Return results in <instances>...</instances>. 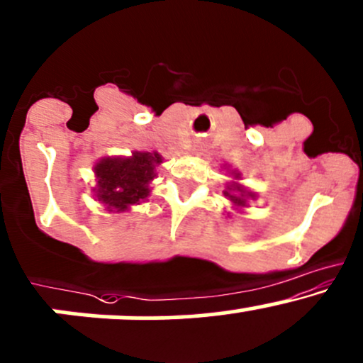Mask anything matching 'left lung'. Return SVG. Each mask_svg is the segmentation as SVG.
<instances>
[{"label": "left lung", "instance_id": "8db88e82", "mask_svg": "<svg viewBox=\"0 0 363 363\" xmlns=\"http://www.w3.org/2000/svg\"><path fill=\"white\" fill-rule=\"evenodd\" d=\"M238 177H240V174H235V179H238ZM224 196L230 198L236 207H245L247 198H254L255 194L247 191V189L240 184H230L228 186L226 191H224Z\"/></svg>", "mask_w": 363, "mask_h": 363}]
</instances>
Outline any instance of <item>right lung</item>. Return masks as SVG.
I'll use <instances>...</instances> for the list:
<instances>
[{
  "instance_id": "obj_1",
  "label": "right lung",
  "mask_w": 363,
  "mask_h": 363,
  "mask_svg": "<svg viewBox=\"0 0 363 363\" xmlns=\"http://www.w3.org/2000/svg\"><path fill=\"white\" fill-rule=\"evenodd\" d=\"M158 152L135 151L127 158H102L95 163V196L111 212H125L150 196V182L156 177Z\"/></svg>"
}]
</instances>
